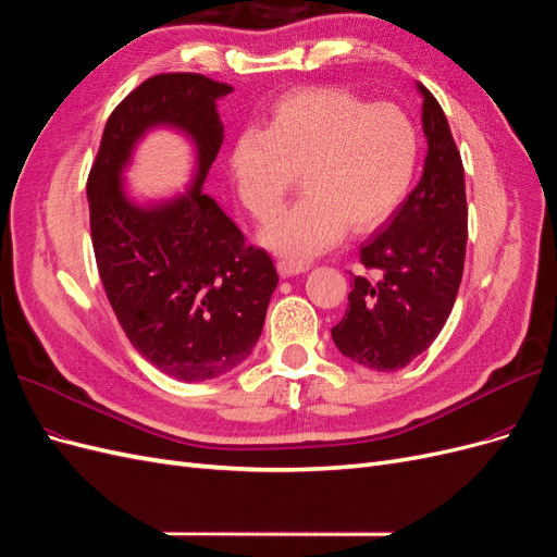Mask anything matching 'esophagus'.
Returning <instances> with one entry per match:
<instances>
[{
  "mask_svg": "<svg viewBox=\"0 0 557 557\" xmlns=\"http://www.w3.org/2000/svg\"><path fill=\"white\" fill-rule=\"evenodd\" d=\"M308 271H310L308 263L292 261V259H280L277 261V273L282 277H294V275H302V273H308Z\"/></svg>",
  "mask_w": 557,
  "mask_h": 557,
  "instance_id": "obj_1",
  "label": "esophagus"
}]
</instances>
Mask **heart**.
<instances>
[{
    "instance_id": "b5f03b06",
    "label": "heart",
    "mask_w": 557,
    "mask_h": 557,
    "mask_svg": "<svg viewBox=\"0 0 557 557\" xmlns=\"http://www.w3.org/2000/svg\"><path fill=\"white\" fill-rule=\"evenodd\" d=\"M419 152V132L398 106L308 87L282 97L263 132L238 134L228 175L243 206L263 220L300 173L305 194L261 228L259 240L308 261L343 240L349 224L370 231L386 222L414 183Z\"/></svg>"
}]
</instances>
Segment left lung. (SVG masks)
<instances>
[{
    "mask_svg": "<svg viewBox=\"0 0 557 557\" xmlns=\"http://www.w3.org/2000/svg\"><path fill=\"white\" fill-rule=\"evenodd\" d=\"M428 140L419 185L358 249L374 280L354 277L347 312L331 329L339 354L391 372L423 354L451 314L468 245L465 171L437 99L417 83Z\"/></svg>",
    "mask_w": 557,
    "mask_h": 557,
    "instance_id": "left-lung-1",
    "label": "left lung"
}]
</instances>
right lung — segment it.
<instances>
[{"label": "right lung", "mask_w": 557, "mask_h": 557, "mask_svg": "<svg viewBox=\"0 0 557 557\" xmlns=\"http://www.w3.org/2000/svg\"><path fill=\"white\" fill-rule=\"evenodd\" d=\"M233 87L199 74L140 83L111 113L87 181L89 228L106 296L136 351L181 382L228 374L255 351L277 271L203 191L224 140L218 101ZM193 148V181L161 200H136L126 171L148 133Z\"/></svg>", "instance_id": "1"}]
</instances>
